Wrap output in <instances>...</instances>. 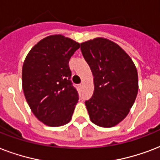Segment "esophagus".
Here are the masks:
<instances>
[{"instance_id": "34e87169", "label": "esophagus", "mask_w": 160, "mask_h": 160, "mask_svg": "<svg viewBox=\"0 0 160 160\" xmlns=\"http://www.w3.org/2000/svg\"><path fill=\"white\" fill-rule=\"evenodd\" d=\"M78 88L79 89H81L82 88V84H79V85H78Z\"/></svg>"}]
</instances>
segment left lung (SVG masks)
<instances>
[{"mask_svg":"<svg viewBox=\"0 0 160 160\" xmlns=\"http://www.w3.org/2000/svg\"><path fill=\"white\" fill-rule=\"evenodd\" d=\"M81 51L93 75V94L85 102L90 119L99 127L116 126L128 114L138 94L135 65L122 48L107 38L84 42Z\"/></svg>","mask_w":160,"mask_h":160,"instance_id":"1","label":"left lung"}]
</instances>
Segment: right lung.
Instances as JSON below:
<instances>
[{
	"instance_id": "1",
	"label": "right lung",
	"mask_w": 160,
	"mask_h": 160,
	"mask_svg": "<svg viewBox=\"0 0 160 160\" xmlns=\"http://www.w3.org/2000/svg\"><path fill=\"white\" fill-rule=\"evenodd\" d=\"M80 44L62 35H51L33 47L22 66V88L36 118L59 127L72 119L78 93L72 83L69 60Z\"/></svg>"
}]
</instances>
